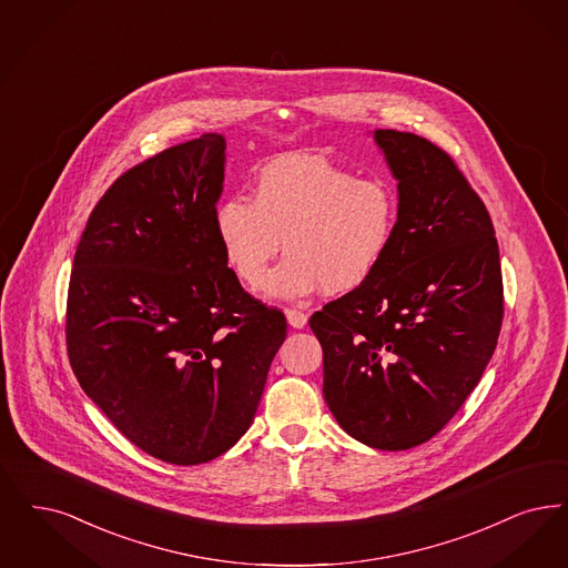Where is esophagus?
Returning a JSON list of instances; mask_svg holds the SVG:
<instances>
[{
  "label": "esophagus",
  "instance_id": "obj_1",
  "mask_svg": "<svg viewBox=\"0 0 568 568\" xmlns=\"http://www.w3.org/2000/svg\"><path fill=\"white\" fill-rule=\"evenodd\" d=\"M285 317H287V323H290L294 329H302V327L306 325V321H308V317H306L302 311H295V308H287V311H285Z\"/></svg>",
  "mask_w": 568,
  "mask_h": 568
}]
</instances>
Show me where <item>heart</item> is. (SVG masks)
Segmentation results:
<instances>
[{
  "label": "heart",
  "instance_id": "obj_1",
  "mask_svg": "<svg viewBox=\"0 0 568 568\" xmlns=\"http://www.w3.org/2000/svg\"><path fill=\"white\" fill-rule=\"evenodd\" d=\"M395 227L397 199L386 183L308 154L268 162L253 201L230 196L215 211L227 266L245 285L262 281L283 241L287 257L262 285L278 300L362 287L385 262Z\"/></svg>",
  "mask_w": 568,
  "mask_h": 568
}]
</instances>
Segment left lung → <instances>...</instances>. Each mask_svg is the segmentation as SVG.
<instances>
[{
  "label": "left lung",
  "instance_id": "1",
  "mask_svg": "<svg viewBox=\"0 0 568 568\" xmlns=\"http://www.w3.org/2000/svg\"><path fill=\"white\" fill-rule=\"evenodd\" d=\"M397 180V227L362 287L311 317L323 397L344 432L378 450L425 444L490 362L503 321L499 245L454 160L414 133L374 131Z\"/></svg>",
  "mask_w": 568,
  "mask_h": 568
}]
</instances>
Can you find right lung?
Returning a JSON list of instances; mask_svg holds the SVG:
<instances>
[{
	"label": "right lung",
	"instance_id": "right-lung-1",
	"mask_svg": "<svg viewBox=\"0 0 568 568\" xmlns=\"http://www.w3.org/2000/svg\"><path fill=\"white\" fill-rule=\"evenodd\" d=\"M226 139L204 133L126 171L92 209L68 295L84 393L143 453L201 465L251 427L287 336L215 232Z\"/></svg>",
	"mask_w": 568,
	"mask_h": 568
}]
</instances>
